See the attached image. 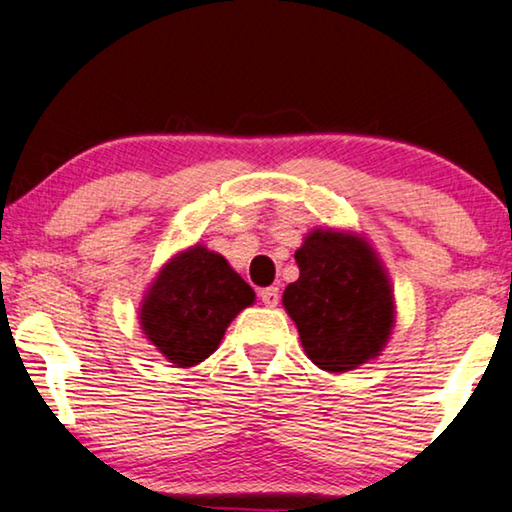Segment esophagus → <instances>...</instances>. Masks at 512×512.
Segmentation results:
<instances>
[{
  "label": "esophagus",
  "instance_id": "34e87169",
  "mask_svg": "<svg viewBox=\"0 0 512 512\" xmlns=\"http://www.w3.org/2000/svg\"><path fill=\"white\" fill-rule=\"evenodd\" d=\"M258 298H261V302H263L265 307H277V302H279V288H277V286L261 288V291H258Z\"/></svg>",
  "mask_w": 512,
  "mask_h": 512
}]
</instances>
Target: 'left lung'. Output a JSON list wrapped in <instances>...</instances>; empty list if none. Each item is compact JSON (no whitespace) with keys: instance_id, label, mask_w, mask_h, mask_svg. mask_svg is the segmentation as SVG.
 <instances>
[{"instance_id":"1","label":"left lung","mask_w":512,"mask_h":512,"mask_svg":"<svg viewBox=\"0 0 512 512\" xmlns=\"http://www.w3.org/2000/svg\"><path fill=\"white\" fill-rule=\"evenodd\" d=\"M300 279L286 286L284 307L298 325L309 360L348 372L379 355L392 328V288L367 242L314 231L295 251Z\"/></svg>"}]
</instances>
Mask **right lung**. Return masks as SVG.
Segmentation results:
<instances>
[{
  "mask_svg": "<svg viewBox=\"0 0 512 512\" xmlns=\"http://www.w3.org/2000/svg\"><path fill=\"white\" fill-rule=\"evenodd\" d=\"M251 302L254 291L226 258L198 244L159 272L140 325L173 365L191 367L217 351L228 323Z\"/></svg>",
  "mask_w": 512,
  "mask_h": 512,
  "instance_id": "right-lung-1",
  "label": "right lung"
}]
</instances>
